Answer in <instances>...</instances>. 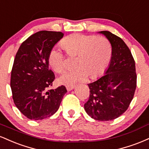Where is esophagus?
<instances>
[{
  "label": "esophagus",
  "mask_w": 149,
  "mask_h": 149,
  "mask_svg": "<svg viewBox=\"0 0 149 149\" xmlns=\"http://www.w3.org/2000/svg\"><path fill=\"white\" fill-rule=\"evenodd\" d=\"M66 88L68 91H71V90H72L74 88V85H66Z\"/></svg>",
  "instance_id": "1"
}]
</instances>
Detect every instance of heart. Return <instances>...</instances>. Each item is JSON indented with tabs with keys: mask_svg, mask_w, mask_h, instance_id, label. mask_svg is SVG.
<instances>
[{
	"mask_svg": "<svg viewBox=\"0 0 149 149\" xmlns=\"http://www.w3.org/2000/svg\"><path fill=\"white\" fill-rule=\"evenodd\" d=\"M61 45L69 55H77L76 65L78 66L65 72L59 78V81L65 85L84 80L88 76L91 78H97L103 74L111 60V45L104 37L71 34L61 40ZM48 62L57 73H62L67 66L66 55L56 47L49 53Z\"/></svg>",
	"mask_w": 149,
	"mask_h": 149,
	"instance_id": "obj_1",
	"label": "heart"
}]
</instances>
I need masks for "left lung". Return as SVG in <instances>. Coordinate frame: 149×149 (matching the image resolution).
<instances>
[{"label":"left lung","mask_w":149,"mask_h":149,"mask_svg":"<svg viewBox=\"0 0 149 149\" xmlns=\"http://www.w3.org/2000/svg\"><path fill=\"white\" fill-rule=\"evenodd\" d=\"M100 33L111 42V60L105 75L88 84L90 97L84 108L92 118L107 121L127 111L136 90V73L134 59L125 42L107 31Z\"/></svg>","instance_id":"1"}]
</instances>
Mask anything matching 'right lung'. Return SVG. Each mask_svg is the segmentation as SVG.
Listing matches in <instances>:
<instances>
[{"mask_svg": "<svg viewBox=\"0 0 149 149\" xmlns=\"http://www.w3.org/2000/svg\"><path fill=\"white\" fill-rule=\"evenodd\" d=\"M64 36L60 31H40L20 45L11 71L10 87L17 108L31 120L50 117L67 92L64 85L52 90L55 76L49 69L48 54Z\"/></svg>", "mask_w": 149, "mask_h": 149, "instance_id": "add662e5", "label": "right lung"}]
</instances>
